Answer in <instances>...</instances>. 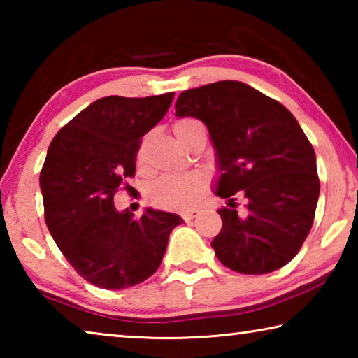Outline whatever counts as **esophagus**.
Masks as SVG:
<instances>
[{
  "mask_svg": "<svg viewBox=\"0 0 358 358\" xmlns=\"http://www.w3.org/2000/svg\"><path fill=\"white\" fill-rule=\"evenodd\" d=\"M199 215H201V210L191 208V210L183 211V213H181V217H183V220H185L186 222H189L191 220H194V217H197Z\"/></svg>",
  "mask_w": 358,
  "mask_h": 358,
  "instance_id": "esophagus-1",
  "label": "esophagus"
}]
</instances>
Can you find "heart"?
<instances>
[{
  "mask_svg": "<svg viewBox=\"0 0 358 358\" xmlns=\"http://www.w3.org/2000/svg\"><path fill=\"white\" fill-rule=\"evenodd\" d=\"M203 124L196 118H180L173 123V132L181 142L186 143L194 132L202 129ZM208 186V175L203 172L166 173L157 178L150 187V199L159 207L186 208L201 199Z\"/></svg>",
  "mask_w": 358,
  "mask_h": 358,
  "instance_id": "heart-1",
  "label": "heart"
}]
</instances>
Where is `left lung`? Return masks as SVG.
<instances>
[{
    "label": "left lung",
    "mask_w": 358,
    "mask_h": 358,
    "mask_svg": "<svg viewBox=\"0 0 358 358\" xmlns=\"http://www.w3.org/2000/svg\"><path fill=\"white\" fill-rule=\"evenodd\" d=\"M178 117L203 121L222 175L216 194L222 227L211 241L216 257L243 275H265L292 260L310 234L320 191L316 153L281 102L243 82L186 90ZM247 199L240 212L233 196Z\"/></svg>",
    "instance_id": "1"
}]
</instances>
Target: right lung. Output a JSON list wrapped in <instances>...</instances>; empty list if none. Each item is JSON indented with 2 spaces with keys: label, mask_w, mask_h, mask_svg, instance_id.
<instances>
[{
  "label": "right lung",
  "mask_w": 358,
  "mask_h": 358,
  "mask_svg": "<svg viewBox=\"0 0 358 358\" xmlns=\"http://www.w3.org/2000/svg\"><path fill=\"white\" fill-rule=\"evenodd\" d=\"M173 94L101 98L48 147L39 177L45 224L72 268L96 287L128 289L148 280L181 224L166 211L148 208L134 217L113 207L115 192L134 178L142 137L164 117Z\"/></svg>",
  "instance_id": "right-lung-1"
}]
</instances>
